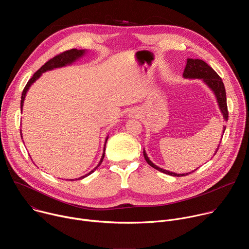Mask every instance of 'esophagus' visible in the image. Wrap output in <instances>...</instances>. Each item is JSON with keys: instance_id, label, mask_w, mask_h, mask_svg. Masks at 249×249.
I'll use <instances>...</instances> for the list:
<instances>
[{"instance_id": "obj_1", "label": "esophagus", "mask_w": 249, "mask_h": 249, "mask_svg": "<svg viewBox=\"0 0 249 249\" xmlns=\"http://www.w3.org/2000/svg\"><path fill=\"white\" fill-rule=\"evenodd\" d=\"M132 113H133V112H132ZM131 116H136V115H135V114H132V115H131Z\"/></svg>"}]
</instances>
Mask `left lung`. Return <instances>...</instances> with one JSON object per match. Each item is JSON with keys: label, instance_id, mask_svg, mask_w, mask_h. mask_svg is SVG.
<instances>
[{"label": "left lung", "instance_id": "left-lung-1", "mask_svg": "<svg viewBox=\"0 0 249 249\" xmlns=\"http://www.w3.org/2000/svg\"><path fill=\"white\" fill-rule=\"evenodd\" d=\"M183 77L185 79H202L203 82L213 90L217 97V101L219 104V107L221 109V112L223 113V117L225 119V121H228L229 119V111H228V105H227V96H226V89L224 86V83L221 79V77L215 72L213 68H211L206 62H204L203 60L200 59H187V63H186V67L184 69V73H183ZM226 127L224 126V133H225ZM224 135V134H223ZM222 135V136H223ZM220 145L218 146V149L216 150L215 154L218 152ZM144 157L146 161L154 168L158 169L159 171H161L165 174L168 175H172V176H184L187 175L188 173H174L165 169H162L159 166H157L156 164H154L150 159L148 158L146 152L144 151ZM196 169H194L193 171H195ZM192 171V172H193Z\"/></svg>", "mask_w": 249, "mask_h": 249}]
</instances>
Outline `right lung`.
Returning a JSON list of instances; mask_svg holds the SVG:
<instances>
[{
	"label": "right lung",
	"mask_w": 249,
	"mask_h": 249,
	"mask_svg": "<svg viewBox=\"0 0 249 249\" xmlns=\"http://www.w3.org/2000/svg\"><path fill=\"white\" fill-rule=\"evenodd\" d=\"M84 54H85V50L71 49V50L65 51V52L60 53V54H58L57 56L53 57V58L50 59L49 61H47V62L37 71V72H35V73L33 74L32 78L27 82L25 88L23 89V91H22V94H21V100H20V108H21V111H22V106H23V100H24V98H25V94H26L28 89L30 88V86H31L35 81H36V80L41 76L42 73H44V72H46V71H49V70H53V69H55V68H61V67H64V66L72 64L73 62H75L76 60H78L80 57H82ZM20 133H21V132H20ZM107 139H108V137L106 138V140H105V144H106V141H107ZM104 146H105V145H104ZM104 151H105V147H104V149H103V155H102L101 160H100L99 163L97 164V166H96L93 170H91L90 172H89L88 174H86V175H84V176H81L80 178H78V179H83V178H85L86 176L91 174V173L101 164L102 160H103V158H104ZM78 179H77V180H78ZM72 180H74V179H71V181H72Z\"/></svg>",
	"instance_id": "1"
}]
</instances>
